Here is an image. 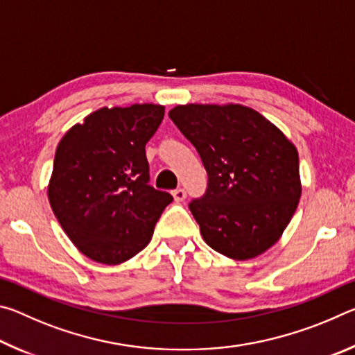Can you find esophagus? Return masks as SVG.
Returning <instances> with one entry per match:
<instances>
[{"mask_svg":"<svg viewBox=\"0 0 355 355\" xmlns=\"http://www.w3.org/2000/svg\"><path fill=\"white\" fill-rule=\"evenodd\" d=\"M173 199H175V202H183L186 199V191L183 188H178L172 192Z\"/></svg>","mask_w":355,"mask_h":355,"instance_id":"obj_1","label":"esophagus"}]
</instances>
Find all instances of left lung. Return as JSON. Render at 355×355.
<instances>
[{
	"label": "left lung",
	"mask_w": 355,
	"mask_h": 355,
	"mask_svg": "<svg viewBox=\"0 0 355 355\" xmlns=\"http://www.w3.org/2000/svg\"><path fill=\"white\" fill-rule=\"evenodd\" d=\"M169 117L199 152L208 188L189 209L209 248L233 260L279 241L300 199L294 144L243 105H178Z\"/></svg>",
	"instance_id": "8db88e82"
}]
</instances>
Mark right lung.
Wrapping results in <instances>:
<instances>
[{"label": "right lung", "instance_id": "obj_1", "mask_svg": "<svg viewBox=\"0 0 355 355\" xmlns=\"http://www.w3.org/2000/svg\"><path fill=\"white\" fill-rule=\"evenodd\" d=\"M164 106L101 107L58 144L48 200L78 250L103 264L133 258L152 239L161 213L173 200L148 184L146 144Z\"/></svg>", "mask_w": 355, "mask_h": 355}]
</instances>
